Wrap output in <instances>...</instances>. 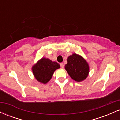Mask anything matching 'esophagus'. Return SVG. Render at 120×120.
I'll return each mask as SVG.
<instances>
[{
  "mask_svg": "<svg viewBox=\"0 0 120 120\" xmlns=\"http://www.w3.org/2000/svg\"><path fill=\"white\" fill-rule=\"evenodd\" d=\"M60 66H61V68H64V64H63V63H60Z\"/></svg>",
  "mask_w": 120,
  "mask_h": 120,
  "instance_id": "esophagus-1",
  "label": "esophagus"
}]
</instances>
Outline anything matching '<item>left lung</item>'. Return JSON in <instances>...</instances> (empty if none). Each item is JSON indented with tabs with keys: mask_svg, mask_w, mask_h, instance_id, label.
I'll return each instance as SVG.
<instances>
[{
	"mask_svg": "<svg viewBox=\"0 0 120 120\" xmlns=\"http://www.w3.org/2000/svg\"><path fill=\"white\" fill-rule=\"evenodd\" d=\"M67 64L65 65L69 76L77 82H82L89 75L90 67L88 63L82 56L74 53L67 59Z\"/></svg>",
	"mask_w": 120,
	"mask_h": 120,
	"instance_id": "1",
	"label": "left lung"
}]
</instances>
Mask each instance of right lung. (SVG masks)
Instances as JSON below:
<instances>
[{
    "label": "right lung",
    "mask_w": 120,
    "mask_h": 120,
    "mask_svg": "<svg viewBox=\"0 0 120 120\" xmlns=\"http://www.w3.org/2000/svg\"><path fill=\"white\" fill-rule=\"evenodd\" d=\"M60 68V65L57 62L42 57L33 65L31 70L37 81L43 84H46L51 79L54 71Z\"/></svg>",
    "instance_id": "right-lung-1"
}]
</instances>
